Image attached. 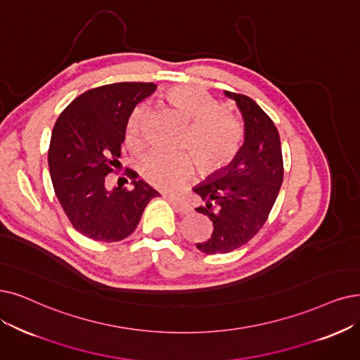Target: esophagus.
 I'll return each instance as SVG.
<instances>
[{
  "label": "esophagus",
  "instance_id": "obj_1",
  "mask_svg": "<svg viewBox=\"0 0 360 360\" xmlns=\"http://www.w3.org/2000/svg\"><path fill=\"white\" fill-rule=\"evenodd\" d=\"M169 202L172 204V207H174L181 215H186V214H191L192 212V208L191 205H188L184 202V200H181L180 198H176V196H168Z\"/></svg>",
  "mask_w": 360,
  "mask_h": 360
}]
</instances>
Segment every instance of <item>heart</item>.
Wrapping results in <instances>:
<instances>
[{"label":"heart","mask_w":360,"mask_h":360,"mask_svg":"<svg viewBox=\"0 0 360 360\" xmlns=\"http://www.w3.org/2000/svg\"><path fill=\"white\" fill-rule=\"evenodd\" d=\"M168 102L192 124L183 143L193 153L198 167L204 172H215L235 161L243 145V127L235 115L223 110L217 98L196 85H176L167 93ZM148 108L141 105L131 117L127 130V141L131 146L141 143V125ZM195 162L188 153L169 155L149 152L143 156L140 172L155 188L177 191L193 176Z\"/></svg>","instance_id":"1"}]
</instances>
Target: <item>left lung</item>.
<instances>
[{
  "label": "left lung",
  "mask_w": 360,
  "mask_h": 360,
  "mask_svg": "<svg viewBox=\"0 0 360 360\" xmlns=\"http://www.w3.org/2000/svg\"><path fill=\"white\" fill-rule=\"evenodd\" d=\"M236 102L245 141L235 161L193 188L204 200L196 211L208 215L212 233L196 248L205 254H226L245 245L260 230L283 181V160L278 128L252 98L224 91Z\"/></svg>",
  "instance_id": "8db88e82"
}]
</instances>
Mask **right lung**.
Wrapping results in <instances>:
<instances>
[{
  "instance_id": "right-lung-1",
  "label": "right lung",
  "mask_w": 360,
  "mask_h": 360,
  "mask_svg": "<svg viewBox=\"0 0 360 360\" xmlns=\"http://www.w3.org/2000/svg\"><path fill=\"white\" fill-rule=\"evenodd\" d=\"M156 89L153 82H115L82 93L57 118L49 168L57 199L79 233L100 242L130 236L158 193L127 169L131 189H109L106 176L121 156L128 120ZM128 183V181H127Z\"/></svg>"
}]
</instances>
